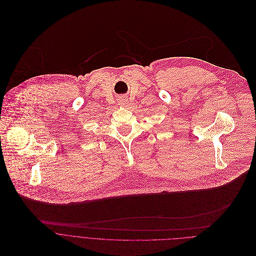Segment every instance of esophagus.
<instances>
[{
  "instance_id": "1",
  "label": "esophagus",
  "mask_w": 256,
  "mask_h": 256,
  "mask_svg": "<svg viewBox=\"0 0 256 256\" xmlns=\"http://www.w3.org/2000/svg\"><path fill=\"white\" fill-rule=\"evenodd\" d=\"M127 103H128V98H125V96H122V98L119 100V105H121V106L127 105Z\"/></svg>"
}]
</instances>
